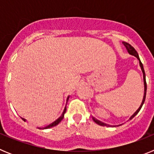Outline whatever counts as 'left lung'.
<instances>
[{"instance_id":"obj_1","label":"left lung","mask_w":154,"mask_h":154,"mask_svg":"<svg viewBox=\"0 0 154 154\" xmlns=\"http://www.w3.org/2000/svg\"><path fill=\"white\" fill-rule=\"evenodd\" d=\"M123 44L124 45V46H125V47H126V50H127V51H128V52H129V54H130V55H133V56H135L136 58H137V59H138V60H139V62H140V65L141 70H142V72H143V82H144V95H143V101H142V103H141L140 106V107H139V108H138V109H137V111H136V112H134V113H133V115L131 116H130V119H129V120H130V119H133V118L134 117V116H135L137 115V113H138V112H139V111H140V109L142 108V106H143V103H144V101H145V99H146V75H145V72H144L143 65V64H142V62H141L140 59V58H139L138 53H137V51H136V50H135V48H133V46H132V45H130V44H128V43H126V42H123ZM92 119H93V120L95 121V122H96V123H97V124L100 125V126H112V127H115V126H111V125H109V124H106V123H103V122H101V121L98 120V119H95V118H94V117H92ZM121 125H123V124H119V125H118V126H121Z\"/></svg>"}]
</instances>
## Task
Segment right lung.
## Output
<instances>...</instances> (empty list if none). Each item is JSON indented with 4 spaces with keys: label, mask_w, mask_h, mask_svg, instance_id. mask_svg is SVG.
<instances>
[{
    "label": "right lung",
    "mask_w": 154,
    "mask_h": 154,
    "mask_svg": "<svg viewBox=\"0 0 154 154\" xmlns=\"http://www.w3.org/2000/svg\"><path fill=\"white\" fill-rule=\"evenodd\" d=\"M69 96H68L67 100H66V103H67V102H68V100H69ZM65 112H66V106H65V109H64L63 112H62V115L60 116V117H58V119H57L56 120L54 121V122H53L52 123H51V124H49V125H48V126H45V127H44V128H40V129H48V128H51V127H53V126H57V125H58V123H60L61 121L62 120V119H63V118H64V115H65ZM22 119H23V120L24 121V122H25V121H26V119H23V118H22Z\"/></svg>",
    "instance_id": "add662e5"
}]
</instances>
